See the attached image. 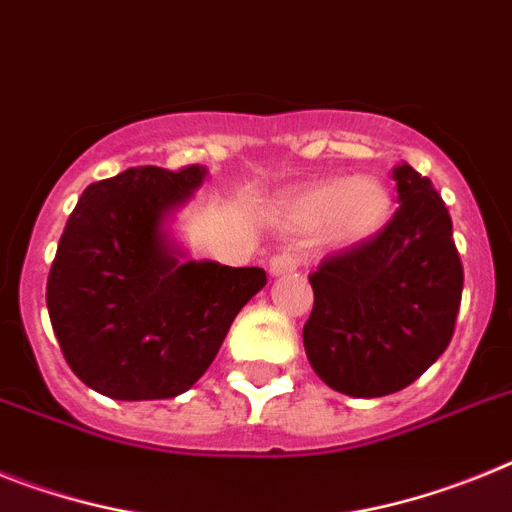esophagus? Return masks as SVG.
I'll return each instance as SVG.
<instances>
[{"label":"esophagus","mask_w":512,"mask_h":512,"mask_svg":"<svg viewBox=\"0 0 512 512\" xmlns=\"http://www.w3.org/2000/svg\"><path fill=\"white\" fill-rule=\"evenodd\" d=\"M301 260L296 252H281V255H275L273 260H270V273L273 275H286V273H293V270L299 268Z\"/></svg>","instance_id":"esophagus-1"}]
</instances>
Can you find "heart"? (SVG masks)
<instances>
[{
  "mask_svg": "<svg viewBox=\"0 0 512 512\" xmlns=\"http://www.w3.org/2000/svg\"><path fill=\"white\" fill-rule=\"evenodd\" d=\"M389 190L376 177L319 180L288 195L278 221L288 229H311L332 247H350L373 237L389 219Z\"/></svg>",
  "mask_w": 512,
  "mask_h": 512,
  "instance_id": "heart-1",
  "label": "heart"
}]
</instances>
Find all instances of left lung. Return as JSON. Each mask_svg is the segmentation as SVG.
<instances>
[{
    "mask_svg": "<svg viewBox=\"0 0 512 512\" xmlns=\"http://www.w3.org/2000/svg\"><path fill=\"white\" fill-rule=\"evenodd\" d=\"M397 213L322 260L304 348L319 379L348 397H386L428 371L456 327L464 268L433 182L407 162L391 172Z\"/></svg>",
    "mask_w": 512,
    "mask_h": 512,
    "instance_id": "left-lung-1",
    "label": "left lung"
}]
</instances>
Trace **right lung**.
Listing matches in <instances>:
<instances>
[{
    "mask_svg": "<svg viewBox=\"0 0 512 512\" xmlns=\"http://www.w3.org/2000/svg\"><path fill=\"white\" fill-rule=\"evenodd\" d=\"M206 167H131L92 182L71 211L46 304L66 363L110 399H170L211 366L231 322L268 283L262 268L180 262L164 221Z\"/></svg>",
    "mask_w": 512,
    "mask_h": 512,
    "instance_id": "add662e5",
    "label": "right lung"
}]
</instances>
